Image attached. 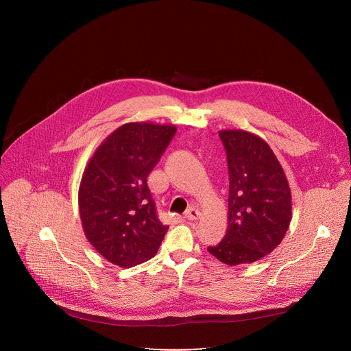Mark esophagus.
Masks as SVG:
<instances>
[{"instance_id": "esophagus-1", "label": "esophagus", "mask_w": 351, "mask_h": 351, "mask_svg": "<svg viewBox=\"0 0 351 351\" xmlns=\"http://www.w3.org/2000/svg\"><path fill=\"white\" fill-rule=\"evenodd\" d=\"M184 218L187 221H197L199 218V211L194 207H190L186 213H184Z\"/></svg>"}]
</instances>
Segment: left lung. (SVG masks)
<instances>
[{"instance_id":"1","label":"left lung","mask_w":351,"mask_h":351,"mask_svg":"<svg viewBox=\"0 0 351 351\" xmlns=\"http://www.w3.org/2000/svg\"><path fill=\"white\" fill-rule=\"evenodd\" d=\"M228 171V230L208 252L228 265L252 264L279 245L291 221V193L271 147L244 130H221Z\"/></svg>"}]
</instances>
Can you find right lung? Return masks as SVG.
<instances>
[{"label": "right lung", "instance_id": "add662e5", "mask_svg": "<svg viewBox=\"0 0 351 351\" xmlns=\"http://www.w3.org/2000/svg\"><path fill=\"white\" fill-rule=\"evenodd\" d=\"M175 133L173 125L125 123L95 149L83 172L79 213L84 234L115 265L130 268L153 258L168 232L147 178Z\"/></svg>", "mask_w": 351, "mask_h": 351}]
</instances>
